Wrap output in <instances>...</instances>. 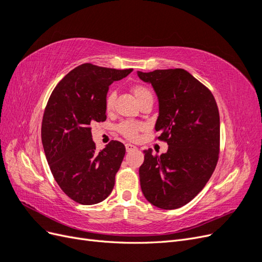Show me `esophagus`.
Listing matches in <instances>:
<instances>
[{"label": "esophagus", "mask_w": 262, "mask_h": 262, "mask_svg": "<svg viewBox=\"0 0 262 262\" xmlns=\"http://www.w3.org/2000/svg\"><path fill=\"white\" fill-rule=\"evenodd\" d=\"M125 149H126V152H132V150L138 149V147L136 145H132V144L128 143V144H125Z\"/></svg>", "instance_id": "1"}]
</instances>
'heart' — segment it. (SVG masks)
Masks as SVG:
<instances>
[{"label":"heart","mask_w":262,"mask_h":262,"mask_svg":"<svg viewBox=\"0 0 262 262\" xmlns=\"http://www.w3.org/2000/svg\"><path fill=\"white\" fill-rule=\"evenodd\" d=\"M131 92L133 93L134 97L137 98L139 104L141 105L142 102H144L148 99H153V94L150 92L147 86L142 85V84H136L131 87ZM115 98H116V93L115 92H109L105 99V109L106 112L109 113L114 109L115 104ZM144 128V125L141 122L138 121H132V120H125L119 123L117 125V131L123 136L125 139L128 140H136L139 136V132Z\"/></svg>","instance_id":"b5f03b06"}]
</instances>
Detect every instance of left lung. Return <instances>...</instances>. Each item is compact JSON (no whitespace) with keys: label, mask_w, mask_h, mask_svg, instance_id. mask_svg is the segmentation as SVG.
<instances>
[{"label":"left lung","mask_w":262,"mask_h":262,"mask_svg":"<svg viewBox=\"0 0 262 262\" xmlns=\"http://www.w3.org/2000/svg\"><path fill=\"white\" fill-rule=\"evenodd\" d=\"M158 97L155 130L167 142V152L144 150L139 169L145 199L155 207L173 210L191 201L207 185L220 153V114L208 87L184 69L138 72Z\"/></svg>","instance_id":"8db88e82"}]
</instances>
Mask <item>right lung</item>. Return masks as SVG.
<instances>
[{
    "label": "right lung",
    "instance_id": "1",
    "mask_svg": "<svg viewBox=\"0 0 262 262\" xmlns=\"http://www.w3.org/2000/svg\"><path fill=\"white\" fill-rule=\"evenodd\" d=\"M131 72L84 63L62 78L47 102L41 124L45 154L62 191L77 203L96 204L113 191L125 147L112 141L97 152L91 124L106 120L109 86Z\"/></svg>",
    "mask_w": 262,
    "mask_h": 262
}]
</instances>
